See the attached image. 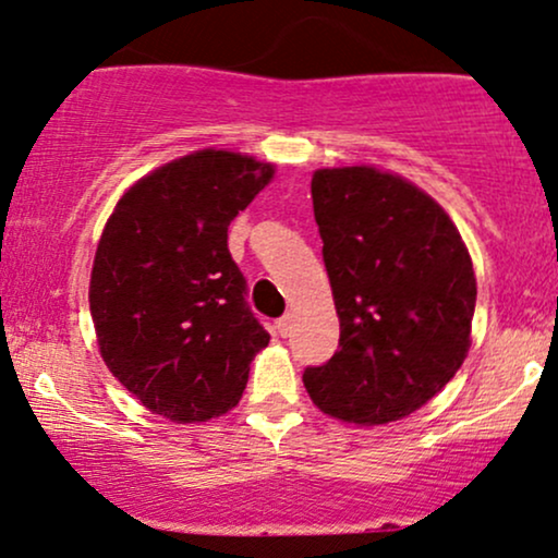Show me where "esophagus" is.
<instances>
[{
  "mask_svg": "<svg viewBox=\"0 0 558 558\" xmlns=\"http://www.w3.org/2000/svg\"><path fill=\"white\" fill-rule=\"evenodd\" d=\"M275 330H278V336H288V332H291V317H280L278 323H275Z\"/></svg>",
  "mask_w": 558,
  "mask_h": 558,
  "instance_id": "esophagus-1",
  "label": "esophagus"
}]
</instances>
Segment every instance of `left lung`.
Listing matches in <instances>:
<instances>
[{
  "mask_svg": "<svg viewBox=\"0 0 558 558\" xmlns=\"http://www.w3.org/2000/svg\"><path fill=\"white\" fill-rule=\"evenodd\" d=\"M312 204L341 338L323 367L304 369V386L343 422L409 417L470 351V252L435 198L369 165L317 170Z\"/></svg>",
  "mask_w": 558,
  "mask_h": 558,
  "instance_id": "left-lung-1",
  "label": "left lung"
}]
</instances>
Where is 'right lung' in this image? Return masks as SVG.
I'll return each mask as SVG.
<instances>
[{"label":"right lung","mask_w":558,"mask_h":558,"mask_svg":"<svg viewBox=\"0 0 558 558\" xmlns=\"http://www.w3.org/2000/svg\"><path fill=\"white\" fill-rule=\"evenodd\" d=\"M275 168L202 149L133 183L96 246L88 304L101 360L151 414L178 425L241 401L270 343L246 304L228 226Z\"/></svg>","instance_id":"right-lung-1"}]
</instances>
